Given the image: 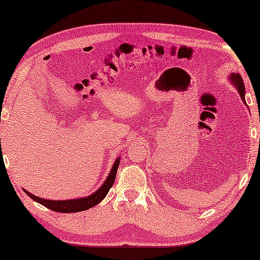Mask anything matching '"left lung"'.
I'll return each mask as SVG.
<instances>
[{"label":"left lung","instance_id":"left-lung-1","mask_svg":"<svg viewBox=\"0 0 260 260\" xmlns=\"http://www.w3.org/2000/svg\"><path fill=\"white\" fill-rule=\"evenodd\" d=\"M230 79H231V81H232V84L234 85V86L237 87V90H238V92H239L243 102L246 104V102H245V86H244V81H243V79H241V77L238 73H232L231 74Z\"/></svg>","mask_w":260,"mask_h":260}]
</instances>
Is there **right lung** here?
Returning a JSON list of instances; mask_svg holds the SVG:
<instances>
[{"label": "right lung", "instance_id": "right-lung-1", "mask_svg": "<svg viewBox=\"0 0 260 260\" xmlns=\"http://www.w3.org/2000/svg\"><path fill=\"white\" fill-rule=\"evenodd\" d=\"M118 166H119V157L116 159L115 163H113L111 172H110L109 176L106 177L104 183L102 184V187L99 188L98 190H95L93 194L88 195L86 198L73 199V200H55L54 201V200H46V199L38 198L35 197V195L30 194L29 191L27 190H24V193H26L30 199H33L34 201L39 202V204H41L42 206H45V207L52 209V211L54 212L74 213V212L86 211V209H90L93 207V206L98 205L99 202H101L103 199L108 195L110 188L113 186V182H115Z\"/></svg>", "mask_w": 260, "mask_h": 260}]
</instances>
